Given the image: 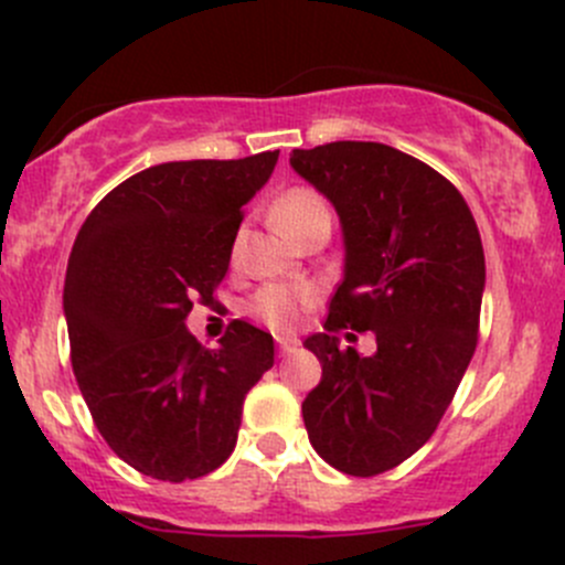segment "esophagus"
I'll return each instance as SVG.
<instances>
[{"mask_svg": "<svg viewBox=\"0 0 565 565\" xmlns=\"http://www.w3.org/2000/svg\"><path fill=\"white\" fill-rule=\"evenodd\" d=\"M276 344L281 350V355H292V352H298L300 341L295 335H276Z\"/></svg>", "mask_w": 565, "mask_h": 565, "instance_id": "obj_1", "label": "esophagus"}]
</instances>
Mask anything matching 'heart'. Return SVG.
Here are the masks:
<instances>
[{
    "instance_id": "b5f03b06",
    "label": "heart",
    "mask_w": 565,
    "mask_h": 565,
    "mask_svg": "<svg viewBox=\"0 0 565 565\" xmlns=\"http://www.w3.org/2000/svg\"><path fill=\"white\" fill-rule=\"evenodd\" d=\"M273 221L287 237H300L311 226H330V207L324 196L309 185H292L273 204ZM317 300L309 284H267L248 300V315L276 333H292L300 317Z\"/></svg>"
}]
</instances>
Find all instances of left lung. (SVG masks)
Instances as JSON below:
<instances>
[{
    "mask_svg": "<svg viewBox=\"0 0 565 565\" xmlns=\"http://www.w3.org/2000/svg\"><path fill=\"white\" fill-rule=\"evenodd\" d=\"M289 163L333 202L344 278L306 347L322 380L303 402L315 451L372 478L413 457L446 415L478 344L487 267L476 218L451 180L380 141L292 150ZM372 329V359L341 348Z\"/></svg>",
    "mask_w": 565,
    "mask_h": 565,
    "instance_id": "1",
    "label": "left lung"
}]
</instances>
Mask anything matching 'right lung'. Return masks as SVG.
Wrapping results in <instances>:
<instances>
[{
	"instance_id": "add662e5",
	"label": "right lung",
	"mask_w": 565,
	"mask_h": 565,
	"mask_svg": "<svg viewBox=\"0 0 565 565\" xmlns=\"http://www.w3.org/2000/svg\"><path fill=\"white\" fill-rule=\"evenodd\" d=\"M278 150L237 161H172L108 191L67 259L71 363L114 454L158 481H191L235 451L246 393L273 366V335L235 319L218 350L185 330L215 303L243 204Z\"/></svg>"
}]
</instances>
